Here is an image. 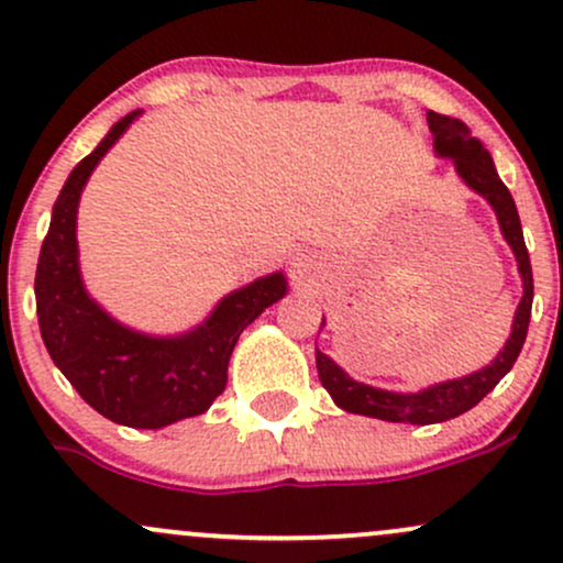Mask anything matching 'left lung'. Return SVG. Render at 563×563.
Masks as SVG:
<instances>
[{
	"instance_id": "left-lung-1",
	"label": "left lung",
	"mask_w": 563,
	"mask_h": 563,
	"mask_svg": "<svg viewBox=\"0 0 563 563\" xmlns=\"http://www.w3.org/2000/svg\"><path fill=\"white\" fill-rule=\"evenodd\" d=\"M429 121L431 134H434V151L437 156L455 161V172L461 174V179L471 190L479 192L495 209L497 222H500V232L506 238L510 251H514L516 262H519V275L525 283V296H521L519 307H516L514 328L506 346L500 349V354L482 371L471 373V376L444 380V384L429 386V389L416 391V394H399V391H386L376 389V386L360 384V380L349 378L339 365L333 363L328 354L318 352V376L325 386L328 394L333 397V402L346 412H357V416L378 418V421H391V423H412V426H429V423H442L450 418L463 416L474 405H479L489 391L500 384V378L514 367L516 357H519L521 346H525L527 328H529V314H532V264H529L525 232H521L519 211H516L514 198H510L508 187L503 185V179L497 177L493 156H489L487 147L471 134V129L463 121L450 119V115L429 111L426 115ZM325 322V320H322Z\"/></svg>"
}]
</instances>
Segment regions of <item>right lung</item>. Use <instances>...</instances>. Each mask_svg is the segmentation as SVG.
I'll return each mask as SVG.
<instances>
[{
  "instance_id": "obj_1",
  "label": "right lung",
  "mask_w": 563,
  "mask_h": 563,
  "mask_svg": "<svg viewBox=\"0 0 563 563\" xmlns=\"http://www.w3.org/2000/svg\"><path fill=\"white\" fill-rule=\"evenodd\" d=\"M142 111L126 113L106 140L74 166L53 206L36 264L38 331L53 363L87 405L132 429H164L200 416L224 391L230 354L269 303L286 296L283 273L232 290L198 328L183 335H145L115 322L87 294L79 273L76 211L89 174Z\"/></svg>"
}]
</instances>
